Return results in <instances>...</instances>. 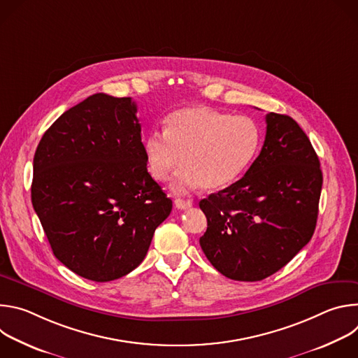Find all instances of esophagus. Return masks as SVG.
Returning <instances> with one entry per match:
<instances>
[{"mask_svg":"<svg viewBox=\"0 0 358 358\" xmlns=\"http://www.w3.org/2000/svg\"><path fill=\"white\" fill-rule=\"evenodd\" d=\"M174 203H176V207H177L178 210H187V208H191V207H192V201H191V199L176 198Z\"/></svg>","mask_w":358,"mask_h":358,"instance_id":"34e87169","label":"esophagus"}]
</instances>
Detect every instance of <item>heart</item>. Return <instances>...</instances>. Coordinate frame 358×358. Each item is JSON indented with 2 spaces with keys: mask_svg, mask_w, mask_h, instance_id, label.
Returning a JSON list of instances; mask_svg holds the SVG:
<instances>
[{
  "mask_svg": "<svg viewBox=\"0 0 358 358\" xmlns=\"http://www.w3.org/2000/svg\"><path fill=\"white\" fill-rule=\"evenodd\" d=\"M261 127L248 116H232L211 108H182L166 119L164 131H151L143 141L150 176L163 182L181 164L173 189L202 185L215 191L232 184L250 166L261 145Z\"/></svg>",
  "mask_w": 358,
  "mask_h": 358,
  "instance_id": "1",
  "label": "heart"
}]
</instances>
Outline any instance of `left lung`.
Here are the masks:
<instances>
[{
	"label": "left lung",
	"instance_id": "left-lung-1",
	"mask_svg": "<svg viewBox=\"0 0 358 358\" xmlns=\"http://www.w3.org/2000/svg\"><path fill=\"white\" fill-rule=\"evenodd\" d=\"M323 176L316 151L286 115H266L264 147L245 176L199 201V245L224 276L262 280L290 262L315 232Z\"/></svg>",
	"mask_w": 358,
	"mask_h": 358
}]
</instances>
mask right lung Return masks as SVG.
<instances>
[{
    "instance_id": "add662e5",
    "label": "right lung",
    "mask_w": 358,
    "mask_h": 358,
    "mask_svg": "<svg viewBox=\"0 0 358 358\" xmlns=\"http://www.w3.org/2000/svg\"><path fill=\"white\" fill-rule=\"evenodd\" d=\"M131 97L96 93L66 110L34 156L31 198L58 261L93 282L144 259L173 202L151 178Z\"/></svg>"
}]
</instances>
